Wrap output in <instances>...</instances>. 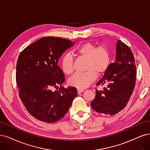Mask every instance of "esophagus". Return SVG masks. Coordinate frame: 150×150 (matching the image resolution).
<instances>
[{
	"instance_id": "34e87169",
	"label": "esophagus",
	"mask_w": 150,
	"mask_h": 150,
	"mask_svg": "<svg viewBox=\"0 0 150 150\" xmlns=\"http://www.w3.org/2000/svg\"><path fill=\"white\" fill-rule=\"evenodd\" d=\"M83 91H84V90L83 89H77V93H78V94L83 92Z\"/></svg>"
}]
</instances>
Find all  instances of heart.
Wrapping results in <instances>:
<instances>
[{
	"label": "heart",
	"instance_id": "obj_1",
	"mask_svg": "<svg viewBox=\"0 0 150 150\" xmlns=\"http://www.w3.org/2000/svg\"><path fill=\"white\" fill-rule=\"evenodd\" d=\"M76 55L87 59L85 72L75 73L69 79L70 86L79 89H84L93 82L96 74L103 75L108 69L110 64V54L105 46H96L91 42H86L75 49ZM61 69L64 74L69 75L74 69V60L70 54L62 57L60 62Z\"/></svg>",
	"mask_w": 150,
	"mask_h": 150
}]
</instances>
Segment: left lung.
Masks as SVG:
<instances>
[{"instance_id":"8db88e82","label":"left lung","mask_w":150,"mask_h":150,"mask_svg":"<svg viewBox=\"0 0 150 150\" xmlns=\"http://www.w3.org/2000/svg\"><path fill=\"white\" fill-rule=\"evenodd\" d=\"M115 62L110 64L97 85L107 87L96 90L91 107L96 112L113 115L126 107L136 83L137 67L133 53L125 43L118 40Z\"/></svg>"}]
</instances>
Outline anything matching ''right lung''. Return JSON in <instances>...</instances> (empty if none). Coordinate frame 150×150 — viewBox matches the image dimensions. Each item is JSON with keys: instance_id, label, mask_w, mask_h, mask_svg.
Wrapping results in <instances>:
<instances>
[{"instance_id": "1", "label": "right lung", "mask_w": 150, "mask_h": 150, "mask_svg": "<svg viewBox=\"0 0 150 150\" xmlns=\"http://www.w3.org/2000/svg\"><path fill=\"white\" fill-rule=\"evenodd\" d=\"M74 43L59 37H42L26 47L18 58L16 81L19 96L33 117L46 123L60 120L77 95L75 87L64 88L65 76L59 59ZM59 91H52L54 88Z\"/></svg>"}]
</instances>
